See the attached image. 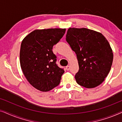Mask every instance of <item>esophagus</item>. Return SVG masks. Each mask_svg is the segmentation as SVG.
Segmentation results:
<instances>
[{
	"mask_svg": "<svg viewBox=\"0 0 122 122\" xmlns=\"http://www.w3.org/2000/svg\"><path fill=\"white\" fill-rule=\"evenodd\" d=\"M70 68H71V66H66V71H69Z\"/></svg>",
	"mask_w": 122,
	"mask_h": 122,
	"instance_id": "34e87169",
	"label": "esophagus"
}]
</instances>
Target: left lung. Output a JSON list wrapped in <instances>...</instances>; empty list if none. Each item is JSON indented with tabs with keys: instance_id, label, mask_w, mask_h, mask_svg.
Instances as JSON below:
<instances>
[{
	"instance_id": "left-lung-1",
	"label": "left lung",
	"mask_w": 122,
	"mask_h": 122,
	"mask_svg": "<svg viewBox=\"0 0 122 122\" xmlns=\"http://www.w3.org/2000/svg\"><path fill=\"white\" fill-rule=\"evenodd\" d=\"M66 41L77 57L79 71L76 83L86 88L102 84L113 63V54L109 42L102 33L86 28H69Z\"/></svg>"
}]
</instances>
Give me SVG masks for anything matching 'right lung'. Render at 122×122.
Returning <instances> with one entry per match:
<instances>
[{
	"label": "right lung",
	"instance_id": "obj_1",
	"mask_svg": "<svg viewBox=\"0 0 122 122\" xmlns=\"http://www.w3.org/2000/svg\"><path fill=\"white\" fill-rule=\"evenodd\" d=\"M66 29H36L22 41L20 63L23 74L36 89L48 92L59 84L64 71L56 64L53 46L63 37Z\"/></svg>",
	"mask_w": 122,
	"mask_h": 122
}]
</instances>
